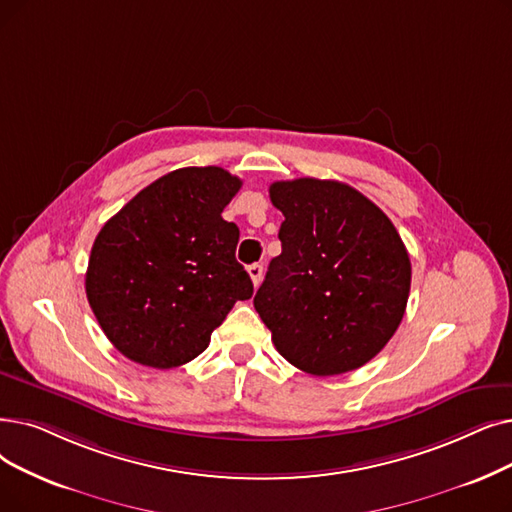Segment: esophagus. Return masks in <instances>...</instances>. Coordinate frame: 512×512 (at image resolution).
Masks as SVG:
<instances>
[{
	"label": "esophagus",
	"mask_w": 512,
	"mask_h": 512,
	"mask_svg": "<svg viewBox=\"0 0 512 512\" xmlns=\"http://www.w3.org/2000/svg\"><path fill=\"white\" fill-rule=\"evenodd\" d=\"M249 276H251L253 284H255V286H259L261 276H263V265H261V263H253V265H249Z\"/></svg>",
	"instance_id": "esophagus-1"
}]
</instances>
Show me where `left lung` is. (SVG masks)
Listing matches in <instances>:
<instances>
[{
    "instance_id": "left-lung-1",
    "label": "left lung",
    "mask_w": 512,
    "mask_h": 512,
    "mask_svg": "<svg viewBox=\"0 0 512 512\" xmlns=\"http://www.w3.org/2000/svg\"><path fill=\"white\" fill-rule=\"evenodd\" d=\"M282 253L253 299L284 360L303 372H351L404 318L410 257L391 219L355 188L316 177L270 186Z\"/></svg>"
}]
</instances>
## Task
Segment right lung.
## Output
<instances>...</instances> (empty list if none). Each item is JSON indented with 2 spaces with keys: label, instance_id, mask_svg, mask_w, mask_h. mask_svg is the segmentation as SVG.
I'll return each mask as SVG.
<instances>
[{
  "label": "right lung",
  "instance_id": "obj_1",
  "mask_svg": "<svg viewBox=\"0 0 512 512\" xmlns=\"http://www.w3.org/2000/svg\"><path fill=\"white\" fill-rule=\"evenodd\" d=\"M242 182L221 167L175 169L98 232L85 274L94 316L125 358L175 368L201 355L253 282L221 217Z\"/></svg>",
  "mask_w": 512,
  "mask_h": 512
}]
</instances>
